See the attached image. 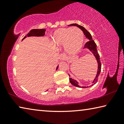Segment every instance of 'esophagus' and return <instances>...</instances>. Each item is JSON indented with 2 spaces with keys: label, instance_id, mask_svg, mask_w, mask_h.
Returning <instances> with one entry per match:
<instances>
[{
  "label": "esophagus",
  "instance_id": "1",
  "mask_svg": "<svg viewBox=\"0 0 124 124\" xmlns=\"http://www.w3.org/2000/svg\"><path fill=\"white\" fill-rule=\"evenodd\" d=\"M59 59L60 60H64L65 59V56L63 54H61L59 55Z\"/></svg>",
  "mask_w": 124,
  "mask_h": 124
}]
</instances>
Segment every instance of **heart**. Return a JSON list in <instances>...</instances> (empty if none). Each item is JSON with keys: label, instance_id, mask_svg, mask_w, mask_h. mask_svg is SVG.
Instances as JSON below:
<instances>
[{"label": "heart", "instance_id": "1", "mask_svg": "<svg viewBox=\"0 0 124 124\" xmlns=\"http://www.w3.org/2000/svg\"><path fill=\"white\" fill-rule=\"evenodd\" d=\"M84 34L78 28H63L56 30L52 37V41L54 45H63L64 51L68 54L78 52L82 46Z\"/></svg>", "mask_w": 124, "mask_h": 124}]
</instances>
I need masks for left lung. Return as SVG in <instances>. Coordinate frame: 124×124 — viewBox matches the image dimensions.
Returning <instances> with one entry per match:
<instances>
[{
	"label": "left lung",
	"instance_id": "obj_1",
	"mask_svg": "<svg viewBox=\"0 0 124 124\" xmlns=\"http://www.w3.org/2000/svg\"><path fill=\"white\" fill-rule=\"evenodd\" d=\"M69 26H77L78 27V28H79L80 29L82 30V31L84 33V34L86 37L89 40V41H87L86 43V44H85L84 48H87V49H89L90 51H91L92 53H93L94 56H95L96 60H97V61L98 62V71H97V75H96V78H95V79H94V80L93 81V83H93L92 85H93L94 84H95L97 83L98 79V77H99L101 70V63L100 55L98 53V51L97 50V45H96L95 42L93 40H92L91 34H90L89 32H88V31L84 28V27H83V26H80V25H78V24H75V23L70 24V25H69ZM70 83L72 84L73 85L75 86L78 87H81L80 86H79V85H78L79 83H78L76 80H75L70 78ZM82 87L84 88L86 87L83 86Z\"/></svg>",
	"mask_w": 124,
	"mask_h": 124
}]
</instances>
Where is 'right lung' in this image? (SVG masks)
<instances>
[{"mask_svg": "<svg viewBox=\"0 0 124 124\" xmlns=\"http://www.w3.org/2000/svg\"><path fill=\"white\" fill-rule=\"evenodd\" d=\"M45 29H32L30 32H29L28 34H27L26 36H25L22 40L26 38L27 37H33V36H35V37H39V36H43L45 34ZM58 67L56 68V70H57Z\"/></svg>", "mask_w": 124, "mask_h": 124, "instance_id": "obj_1", "label": "right lung"}]
</instances>
